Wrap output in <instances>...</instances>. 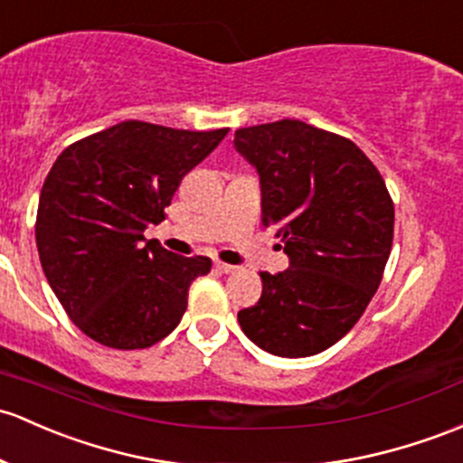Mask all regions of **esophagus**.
Wrapping results in <instances>:
<instances>
[{
  "label": "esophagus",
  "instance_id": "esophagus-1",
  "mask_svg": "<svg viewBox=\"0 0 463 463\" xmlns=\"http://www.w3.org/2000/svg\"><path fill=\"white\" fill-rule=\"evenodd\" d=\"M216 269L221 271V273H233V271L238 269V267H233V265H227V262H221V260H218V262H216Z\"/></svg>",
  "mask_w": 463,
  "mask_h": 463
}]
</instances>
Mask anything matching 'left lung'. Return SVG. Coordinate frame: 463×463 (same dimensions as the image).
Returning <instances> with one entry per match:
<instances>
[{"label": "left lung", "mask_w": 463, "mask_h": 463, "mask_svg": "<svg viewBox=\"0 0 463 463\" xmlns=\"http://www.w3.org/2000/svg\"><path fill=\"white\" fill-rule=\"evenodd\" d=\"M233 147L256 167L262 225L289 256L285 271L260 273L241 329L273 355H316L353 329L382 282L395 222L384 178L349 138L296 118L241 128Z\"/></svg>", "instance_id": "8db88e82"}]
</instances>
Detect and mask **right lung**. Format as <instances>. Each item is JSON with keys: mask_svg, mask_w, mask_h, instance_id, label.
I'll return each instance as SVG.
<instances>
[{"mask_svg": "<svg viewBox=\"0 0 463 463\" xmlns=\"http://www.w3.org/2000/svg\"><path fill=\"white\" fill-rule=\"evenodd\" d=\"M227 132L123 121L59 154L39 196V260L71 320L94 342L147 349L178 326L190 285L212 260L176 256L143 232L165 218L183 176Z\"/></svg>", "mask_w": 463, "mask_h": 463, "instance_id": "obj_1", "label": "right lung"}]
</instances>
